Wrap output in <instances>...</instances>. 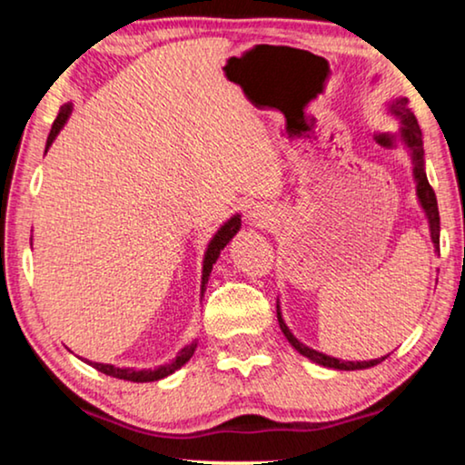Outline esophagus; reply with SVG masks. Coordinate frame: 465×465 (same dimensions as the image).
I'll use <instances>...</instances> for the list:
<instances>
[{
  "label": "esophagus",
  "mask_w": 465,
  "mask_h": 465,
  "mask_svg": "<svg viewBox=\"0 0 465 465\" xmlns=\"http://www.w3.org/2000/svg\"><path fill=\"white\" fill-rule=\"evenodd\" d=\"M250 218H252V220H256V222H264V220H262V213H260L258 209H256V212H253V213L250 215Z\"/></svg>",
  "instance_id": "1"
}]
</instances>
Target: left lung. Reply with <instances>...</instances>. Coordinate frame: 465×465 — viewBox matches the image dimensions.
I'll return each instance as SVG.
<instances>
[{"mask_svg":"<svg viewBox=\"0 0 465 465\" xmlns=\"http://www.w3.org/2000/svg\"><path fill=\"white\" fill-rule=\"evenodd\" d=\"M391 112L396 114L400 120H402V137H404V143L409 145V150L412 154V164H415V167H412V173H415V180H417V196H419V201H421V207L425 209V213H428L431 241H434V247L438 250V243H440V215H438V203H436L434 188L430 186L428 175H425L421 129H419V123H417L415 114H412V110L409 107V99L406 97H400L393 101ZM277 320H279V328H282L285 339L290 341V345L294 347L298 353H302L304 358H309L311 361H315V364H320V366L334 368V371H361V368L377 366L387 358L385 355V358L371 360V361H342V360L330 358V355H326V353H320V351H315V349L302 345V342L290 332V328L285 326V322L282 320V313H279V311H277Z\"/></svg>","mask_w":465,"mask_h":465,"instance_id":"8db88e82","label":"left lung"}]
</instances>
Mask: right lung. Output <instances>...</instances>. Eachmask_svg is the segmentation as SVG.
Instances as JSON below:
<instances>
[{
  "mask_svg": "<svg viewBox=\"0 0 465 465\" xmlns=\"http://www.w3.org/2000/svg\"><path fill=\"white\" fill-rule=\"evenodd\" d=\"M69 112H72V104L63 105L59 110V116H56V120L53 123V129H50V135H48V142H46V150L50 148V143L54 142V137L59 135V131L63 129V124H65V120L69 118ZM241 228V218L239 215H234V218H231L226 222L224 226L220 228L218 232L213 234L212 243H209L207 247V253H205V260H203V283H201V296L205 294L207 290V282H209V272H212L215 260H218L220 252L224 250L228 241H231L234 234H237V231ZM194 347L196 345H190V347H183L180 355L171 361V364H164V366H158L154 368V371H133V368H116L112 364H99V361H88L93 368H97L99 372L107 374V377H114V379H124V381H133V383H150V381H158V379H164L169 377L171 372H175L177 368H182L186 361L193 358L194 353Z\"/></svg>",
  "mask_w": 465,
  "mask_h": 465,
  "instance_id": "right-lung-1",
  "label": "right lung"
}]
</instances>
